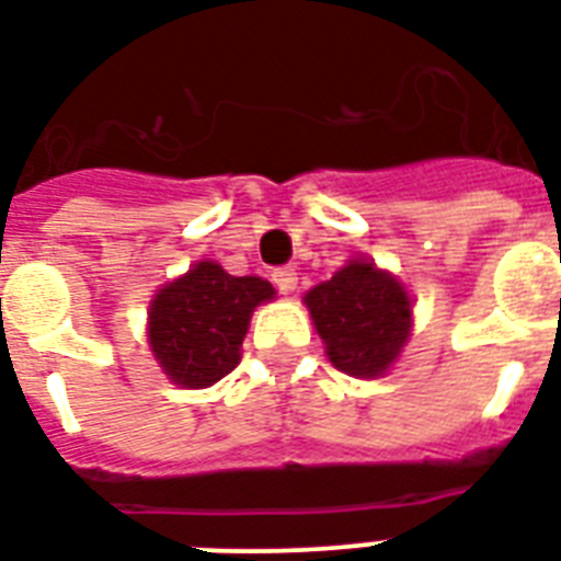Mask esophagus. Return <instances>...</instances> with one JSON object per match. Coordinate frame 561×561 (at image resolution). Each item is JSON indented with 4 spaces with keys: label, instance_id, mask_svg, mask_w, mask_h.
I'll use <instances>...</instances> for the list:
<instances>
[{
    "label": "esophagus",
    "instance_id": "34e87169",
    "mask_svg": "<svg viewBox=\"0 0 561 561\" xmlns=\"http://www.w3.org/2000/svg\"><path fill=\"white\" fill-rule=\"evenodd\" d=\"M272 280H275V286L280 293H293L295 284H298V272H295L293 266H280L272 272Z\"/></svg>",
    "mask_w": 561,
    "mask_h": 561
}]
</instances>
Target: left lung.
<instances>
[{
	"mask_svg": "<svg viewBox=\"0 0 561 561\" xmlns=\"http://www.w3.org/2000/svg\"><path fill=\"white\" fill-rule=\"evenodd\" d=\"M307 307L330 363L345 375H383L410 336V298L375 263L351 260L330 280L312 286Z\"/></svg>",
	"mask_w": 561,
	"mask_h": 561,
	"instance_id": "left-lung-1",
	"label": "left lung"
}]
</instances>
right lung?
Segmentation results:
<instances>
[{"label": "right lung", "mask_w": 561, "mask_h": 561, "mask_svg": "<svg viewBox=\"0 0 561 561\" xmlns=\"http://www.w3.org/2000/svg\"><path fill=\"white\" fill-rule=\"evenodd\" d=\"M275 298L263 277H233L219 263H195L151 301L149 342L169 380L204 389L231 375L254 307Z\"/></svg>", "instance_id": "add662e5"}]
</instances>
